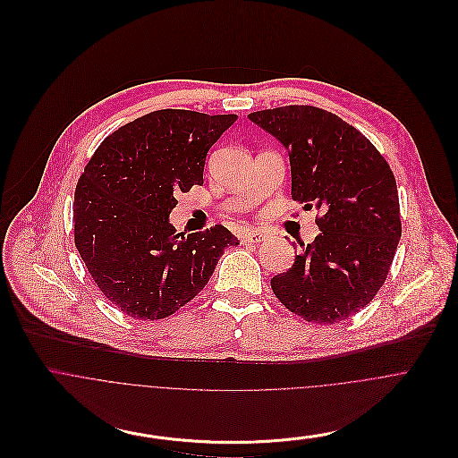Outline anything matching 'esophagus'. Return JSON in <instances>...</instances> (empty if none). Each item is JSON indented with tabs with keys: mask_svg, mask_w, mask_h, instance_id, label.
I'll use <instances>...</instances> for the list:
<instances>
[{
	"mask_svg": "<svg viewBox=\"0 0 458 458\" xmlns=\"http://www.w3.org/2000/svg\"><path fill=\"white\" fill-rule=\"evenodd\" d=\"M263 240H265V234L259 231H245L242 234V243H245V245H258Z\"/></svg>",
	"mask_w": 458,
	"mask_h": 458,
	"instance_id": "esophagus-1",
	"label": "esophagus"
}]
</instances>
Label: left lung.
Listing matches in <instances>:
<instances>
[{"mask_svg":"<svg viewBox=\"0 0 458 458\" xmlns=\"http://www.w3.org/2000/svg\"><path fill=\"white\" fill-rule=\"evenodd\" d=\"M289 151L293 200L316 209L321 233L272 293L310 323L334 325L367 307L383 287L403 225L394 171L377 148L341 117L307 105L249 114Z\"/></svg>","mask_w":458,"mask_h":458,"instance_id":"1","label":"left lung"}]
</instances>
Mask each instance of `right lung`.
Instances as JSON below:
<instances>
[{"label":"right lung","mask_w":458,"mask_h":458,"mask_svg":"<svg viewBox=\"0 0 458 458\" xmlns=\"http://www.w3.org/2000/svg\"><path fill=\"white\" fill-rule=\"evenodd\" d=\"M238 115L158 110L108 135L73 197L75 247L99 291L123 314L155 321L190 303L229 245L224 225L176 233L178 193L204 184L211 146Z\"/></svg>","instance_id":"right-lung-1"}]
</instances>
